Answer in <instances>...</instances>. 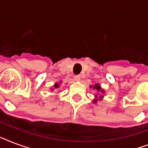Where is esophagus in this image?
Instances as JSON below:
<instances>
[{"label": "esophagus", "instance_id": "1", "mask_svg": "<svg viewBox=\"0 0 148 148\" xmlns=\"http://www.w3.org/2000/svg\"><path fill=\"white\" fill-rule=\"evenodd\" d=\"M74 80H75V81H79L81 80V76L80 75H76L74 77Z\"/></svg>", "mask_w": 148, "mask_h": 148}]
</instances>
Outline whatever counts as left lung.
<instances>
[{
  "instance_id": "1",
  "label": "left lung",
  "mask_w": 148,
  "mask_h": 148,
  "mask_svg": "<svg viewBox=\"0 0 148 148\" xmlns=\"http://www.w3.org/2000/svg\"><path fill=\"white\" fill-rule=\"evenodd\" d=\"M92 88L94 90H97V92H101V93H102V94H103V93L105 92V90L101 88V85H100L99 84H95L94 86H90V88ZM95 97H97V98L95 99V100L93 101V102H94V103H97L98 100H100V101H101V100H102V99H103V96H102V97H101V96H100V97H98V99H97V95H95Z\"/></svg>"
}]
</instances>
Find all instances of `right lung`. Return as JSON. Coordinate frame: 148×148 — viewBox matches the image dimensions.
<instances>
[{"label": "right lung", "instance_id": "right-lung-1", "mask_svg": "<svg viewBox=\"0 0 148 148\" xmlns=\"http://www.w3.org/2000/svg\"><path fill=\"white\" fill-rule=\"evenodd\" d=\"M60 84H61V81H60V83H55V84H54L53 87L50 88L51 91H53L54 90H57V89H58V88H60Z\"/></svg>", "mask_w": 148, "mask_h": 148}]
</instances>
